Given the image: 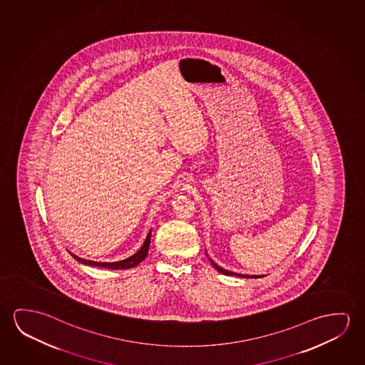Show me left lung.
Returning <instances> with one entry per match:
<instances>
[{"instance_id": "8db88e82", "label": "left lung", "mask_w": 365, "mask_h": 365, "mask_svg": "<svg viewBox=\"0 0 365 365\" xmlns=\"http://www.w3.org/2000/svg\"><path fill=\"white\" fill-rule=\"evenodd\" d=\"M210 262H211V264H212L213 267H215V269L217 270V272H220V273H222V274L237 275V277H242V278H259L258 275H252V277H249V275L237 274V273H234V272H229V270L222 269V268H221V267H219L217 264L213 263L211 259H210Z\"/></svg>"}]
</instances>
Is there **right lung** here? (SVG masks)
Segmentation results:
<instances>
[{
  "label": "right lung",
  "mask_w": 365,
  "mask_h": 365,
  "mask_svg": "<svg viewBox=\"0 0 365 365\" xmlns=\"http://www.w3.org/2000/svg\"><path fill=\"white\" fill-rule=\"evenodd\" d=\"M150 235L152 231H149V234L146 236L145 242L140 247V250L135 252L133 257L121 260V262H115V263H101V262H92V260H86V259L79 258L77 255H73V258L79 262V263L86 264V265H91V267H100V268H107V269H129V268H134L138 264L141 263L145 259L148 250H149V244H150Z\"/></svg>",
  "instance_id": "add662e5"
}]
</instances>
